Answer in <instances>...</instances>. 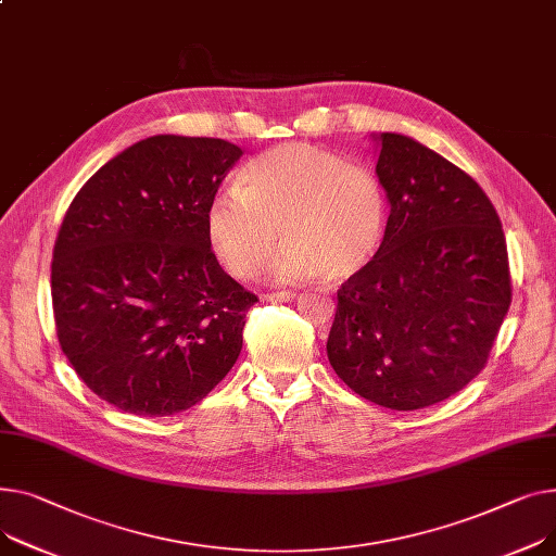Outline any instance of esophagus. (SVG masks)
<instances>
[{
    "label": "esophagus",
    "instance_id": "34e87169",
    "mask_svg": "<svg viewBox=\"0 0 556 556\" xmlns=\"http://www.w3.org/2000/svg\"><path fill=\"white\" fill-rule=\"evenodd\" d=\"M294 298H298V292H292V290H279V292H264L262 294L264 302H292Z\"/></svg>",
    "mask_w": 556,
    "mask_h": 556
}]
</instances>
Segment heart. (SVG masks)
I'll return each mask as SVG.
<instances>
[{"instance_id": "1", "label": "heart", "mask_w": 556, "mask_h": 556, "mask_svg": "<svg viewBox=\"0 0 556 556\" xmlns=\"http://www.w3.org/2000/svg\"><path fill=\"white\" fill-rule=\"evenodd\" d=\"M270 266L279 279L321 277L344 283L376 256L384 235V194L378 178L306 142L258 154L207 205V239L232 275L254 277L279 241Z\"/></svg>"}]
</instances>
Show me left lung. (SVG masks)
Listing matches in <instances>:
<instances>
[{"label": "left lung", "mask_w": 556, "mask_h": 556, "mask_svg": "<svg viewBox=\"0 0 556 556\" xmlns=\"http://www.w3.org/2000/svg\"><path fill=\"white\" fill-rule=\"evenodd\" d=\"M391 212L384 239L338 290L326 353L357 395L414 412L488 364L509 311L501 218L460 167L402 134H374Z\"/></svg>", "instance_id": "left-lung-1"}]
</instances>
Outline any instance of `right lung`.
<instances>
[{
  "instance_id": "1",
  "label": "right lung",
  "mask_w": 556,
  "mask_h": 556,
  "mask_svg": "<svg viewBox=\"0 0 556 556\" xmlns=\"http://www.w3.org/2000/svg\"><path fill=\"white\" fill-rule=\"evenodd\" d=\"M243 156L161 134L102 165L60 226L51 294L80 380L134 416H174L228 376L254 294L218 266L205 212Z\"/></svg>"
}]
</instances>
